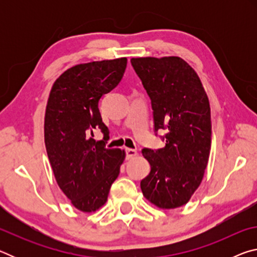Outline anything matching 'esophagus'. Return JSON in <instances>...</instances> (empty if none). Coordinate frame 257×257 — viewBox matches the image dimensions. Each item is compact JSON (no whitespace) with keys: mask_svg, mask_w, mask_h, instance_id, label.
Returning a JSON list of instances; mask_svg holds the SVG:
<instances>
[{"mask_svg":"<svg viewBox=\"0 0 257 257\" xmlns=\"http://www.w3.org/2000/svg\"><path fill=\"white\" fill-rule=\"evenodd\" d=\"M124 152H125V159H127V160L133 159L137 155V151L133 150V149H125Z\"/></svg>","mask_w":257,"mask_h":257,"instance_id":"34e87169","label":"esophagus"}]
</instances>
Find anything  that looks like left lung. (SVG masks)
Listing matches in <instances>:
<instances>
[{
	"instance_id": "8db88e82",
	"label": "left lung",
	"mask_w": 257,
	"mask_h": 257,
	"mask_svg": "<svg viewBox=\"0 0 257 257\" xmlns=\"http://www.w3.org/2000/svg\"><path fill=\"white\" fill-rule=\"evenodd\" d=\"M153 108L154 132L164 130L163 149L142 151L151 172L143 195L160 208L185 205L201 185L211 151V108L197 73L178 56L133 58Z\"/></svg>"
}]
</instances>
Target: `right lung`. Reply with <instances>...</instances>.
<instances>
[{
	"mask_svg": "<svg viewBox=\"0 0 257 257\" xmlns=\"http://www.w3.org/2000/svg\"><path fill=\"white\" fill-rule=\"evenodd\" d=\"M125 67L127 58L77 64L55 80L47 101V156L61 190L82 212L105 204L124 160V151L105 147L108 129L98 101L118 86ZM97 130L104 135L99 142L92 138Z\"/></svg>",
	"mask_w": 257,
	"mask_h": 257,
	"instance_id": "1",
	"label": "right lung"
}]
</instances>
